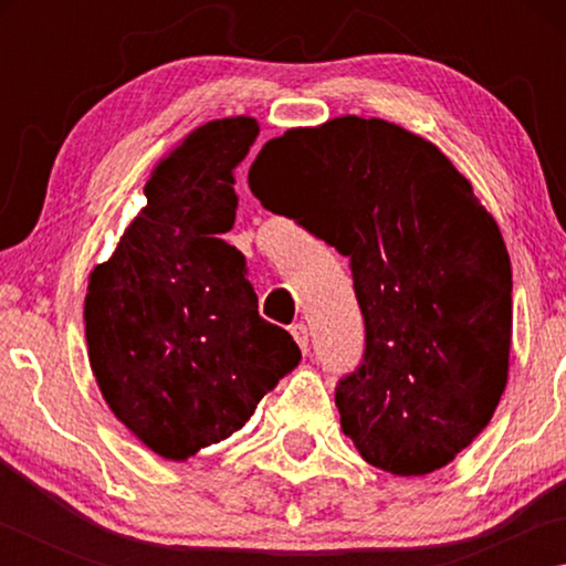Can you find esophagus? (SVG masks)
I'll return each instance as SVG.
<instances>
[{"instance_id":"34e87169","label":"esophagus","mask_w":566,"mask_h":566,"mask_svg":"<svg viewBox=\"0 0 566 566\" xmlns=\"http://www.w3.org/2000/svg\"><path fill=\"white\" fill-rule=\"evenodd\" d=\"M292 337H294L296 344H300L302 352L310 349V329H306V324H302V322L294 324V327H292Z\"/></svg>"}]
</instances>
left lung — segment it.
<instances>
[{
	"label": "left lung",
	"instance_id": "obj_1",
	"mask_svg": "<svg viewBox=\"0 0 566 566\" xmlns=\"http://www.w3.org/2000/svg\"><path fill=\"white\" fill-rule=\"evenodd\" d=\"M249 189L349 256L367 347L334 395L344 434L399 476L452 462L490 424L512 349L510 252L469 179L419 134L347 114L266 142Z\"/></svg>",
	"mask_w": 566,
	"mask_h": 566
}]
</instances>
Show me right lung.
Listing matches in <instances>:
<instances>
[{
    "label": "right lung",
    "mask_w": 566,
    "mask_h": 566,
    "mask_svg": "<svg viewBox=\"0 0 566 566\" xmlns=\"http://www.w3.org/2000/svg\"><path fill=\"white\" fill-rule=\"evenodd\" d=\"M260 124L212 119L151 169L147 207L90 274L84 332L104 401L151 452L187 462L242 429L300 364L260 317L234 227V169Z\"/></svg>",
    "instance_id": "right-lung-1"
}]
</instances>
